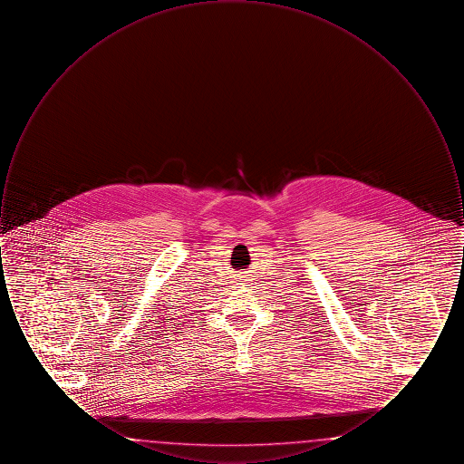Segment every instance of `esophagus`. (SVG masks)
Instances as JSON below:
<instances>
[{"mask_svg":"<svg viewBox=\"0 0 464 464\" xmlns=\"http://www.w3.org/2000/svg\"><path fill=\"white\" fill-rule=\"evenodd\" d=\"M243 278H246V276H240V278H238V280H243Z\"/></svg>","mask_w":464,"mask_h":464,"instance_id":"1","label":"esophagus"}]
</instances>
